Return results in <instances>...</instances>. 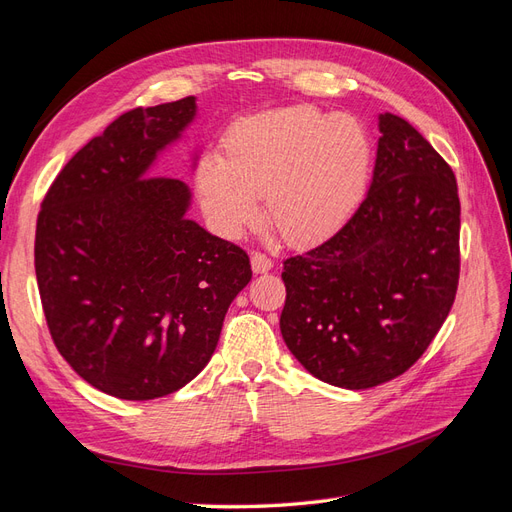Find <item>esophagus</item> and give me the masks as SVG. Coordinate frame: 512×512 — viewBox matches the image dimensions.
<instances>
[{
	"label": "esophagus",
	"mask_w": 512,
	"mask_h": 512,
	"mask_svg": "<svg viewBox=\"0 0 512 512\" xmlns=\"http://www.w3.org/2000/svg\"><path fill=\"white\" fill-rule=\"evenodd\" d=\"M250 262H252V271H254V273H267V271H271V267H273L271 258L265 256V254H260V252H254L252 258H250Z\"/></svg>",
	"instance_id": "obj_1"
}]
</instances>
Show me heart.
<instances>
[{
	"instance_id": "b5f03b06",
	"label": "heart",
	"mask_w": 512,
	"mask_h": 512,
	"mask_svg": "<svg viewBox=\"0 0 512 512\" xmlns=\"http://www.w3.org/2000/svg\"><path fill=\"white\" fill-rule=\"evenodd\" d=\"M374 145L365 123L348 113L299 104L232 121L220 158L196 166V192L209 220L235 237L267 218L292 245L329 237L363 203Z\"/></svg>"
}]
</instances>
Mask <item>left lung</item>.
Segmentation results:
<instances>
[{"label": "left lung", "instance_id": "1", "mask_svg": "<svg viewBox=\"0 0 512 512\" xmlns=\"http://www.w3.org/2000/svg\"><path fill=\"white\" fill-rule=\"evenodd\" d=\"M376 166L352 218L284 262L282 337L309 374L359 391L410 369L451 312L459 196L451 166L406 119L378 117Z\"/></svg>", "mask_w": 512, "mask_h": 512}]
</instances>
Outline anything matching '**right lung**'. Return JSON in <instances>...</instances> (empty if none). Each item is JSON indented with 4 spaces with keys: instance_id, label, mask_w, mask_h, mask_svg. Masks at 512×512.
Masks as SVG:
<instances>
[{
    "instance_id": "right-lung-1",
    "label": "right lung",
    "mask_w": 512,
    "mask_h": 512,
    "mask_svg": "<svg viewBox=\"0 0 512 512\" xmlns=\"http://www.w3.org/2000/svg\"><path fill=\"white\" fill-rule=\"evenodd\" d=\"M196 113L190 96L121 115L64 166L38 215L36 277L53 342L85 382L119 399L194 380L252 280L241 247L188 218V183L151 177Z\"/></svg>"
}]
</instances>
